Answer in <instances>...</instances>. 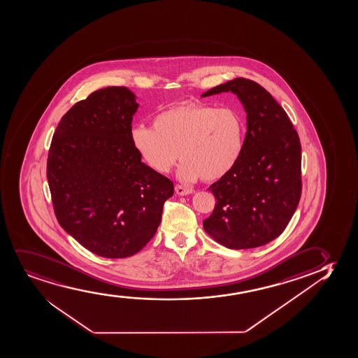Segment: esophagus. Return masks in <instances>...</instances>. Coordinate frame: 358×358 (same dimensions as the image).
<instances>
[{
	"instance_id": "obj_1",
	"label": "esophagus",
	"mask_w": 358,
	"mask_h": 358,
	"mask_svg": "<svg viewBox=\"0 0 358 358\" xmlns=\"http://www.w3.org/2000/svg\"><path fill=\"white\" fill-rule=\"evenodd\" d=\"M176 192H177V195L186 196L192 194V190L187 189V187H184V186L177 185L176 186Z\"/></svg>"
}]
</instances>
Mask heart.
Masks as SVG:
<instances>
[{
    "label": "heart",
    "mask_w": 358,
    "mask_h": 358,
    "mask_svg": "<svg viewBox=\"0 0 358 358\" xmlns=\"http://www.w3.org/2000/svg\"><path fill=\"white\" fill-rule=\"evenodd\" d=\"M133 148L155 172L167 173L180 156L178 177L184 181H215L240 161L245 124L232 108L184 103L157 113L152 127L133 126Z\"/></svg>",
    "instance_id": "1"
}]
</instances>
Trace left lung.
Returning a JSON list of instances; mask_svg holds the SVG:
<instances>
[{"mask_svg":"<svg viewBox=\"0 0 358 358\" xmlns=\"http://www.w3.org/2000/svg\"><path fill=\"white\" fill-rule=\"evenodd\" d=\"M232 92L247 113L235 168L209 186L217 199L203 227L230 249L257 248L281 235L301 196V145L288 115L257 82L235 78L202 96Z\"/></svg>","mask_w":358,"mask_h":358,"instance_id":"8db88e82","label":"left lung"}]
</instances>
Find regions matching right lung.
<instances>
[{
  "label": "right lung",
  "instance_id": "obj_1",
  "mask_svg": "<svg viewBox=\"0 0 358 358\" xmlns=\"http://www.w3.org/2000/svg\"><path fill=\"white\" fill-rule=\"evenodd\" d=\"M127 87H106L60 120L47 159L55 217L104 258L131 257L154 237L172 181L141 162L131 143L139 104Z\"/></svg>",
  "mask_w": 358,
  "mask_h": 358
}]
</instances>
